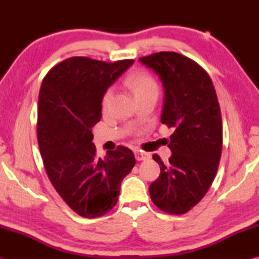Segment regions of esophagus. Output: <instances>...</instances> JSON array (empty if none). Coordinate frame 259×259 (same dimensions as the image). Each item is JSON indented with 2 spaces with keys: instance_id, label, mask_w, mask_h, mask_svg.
<instances>
[{
  "instance_id": "esophagus-1",
  "label": "esophagus",
  "mask_w": 259,
  "mask_h": 259,
  "mask_svg": "<svg viewBox=\"0 0 259 259\" xmlns=\"http://www.w3.org/2000/svg\"><path fill=\"white\" fill-rule=\"evenodd\" d=\"M135 157L138 161H141V160H146V159L148 158V155L147 153H144V152H140V151H136L135 152Z\"/></svg>"
}]
</instances>
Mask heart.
Segmentation results:
<instances>
[{"label": "heart", "mask_w": 259, "mask_h": 259, "mask_svg": "<svg viewBox=\"0 0 259 259\" xmlns=\"http://www.w3.org/2000/svg\"><path fill=\"white\" fill-rule=\"evenodd\" d=\"M124 84L129 88V89L135 93L136 98L138 100L145 99L151 95H158V83L156 79L153 76L148 73L147 71L138 70L134 71L133 73H130L126 76L124 80ZM112 100V90H107L104 92L101 100V107L102 110L109 109L110 104H111Z\"/></svg>", "instance_id": "1"}]
</instances>
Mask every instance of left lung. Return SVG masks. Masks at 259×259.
<instances>
[{
	"label": "left lung",
	"instance_id": "left-lung-1",
	"mask_svg": "<svg viewBox=\"0 0 259 259\" xmlns=\"http://www.w3.org/2000/svg\"><path fill=\"white\" fill-rule=\"evenodd\" d=\"M139 61L151 68L164 88L161 123L174 128L172 155L149 187L152 202L172 214L188 212L216 177L223 149L221 107L210 76L194 60L177 52H158Z\"/></svg>",
	"mask_w": 259,
	"mask_h": 259
}]
</instances>
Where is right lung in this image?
<instances>
[{
  "label": "right lung",
  "instance_id": "add662e5",
  "mask_svg": "<svg viewBox=\"0 0 259 259\" xmlns=\"http://www.w3.org/2000/svg\"><path fill=\"white\" fill-rule=\"evenodd\" d=\"M134 63L72 57L49 71L37 104V142L54 189L74 212L97 218L115 206L121 181L134 168L129 148L118 146L97 157L92 128L101 119L108 88Z\"/></svg>",
  "mask_w": 259,
  "mask_h": 259
}]
</instances>
